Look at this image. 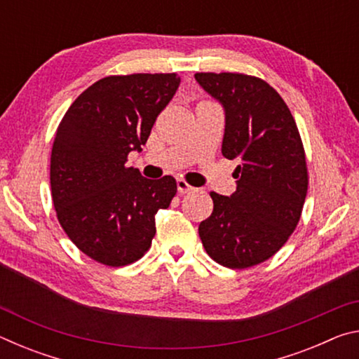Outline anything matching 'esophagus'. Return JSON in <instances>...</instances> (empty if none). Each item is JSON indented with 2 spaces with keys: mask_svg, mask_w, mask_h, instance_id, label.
I'll use <instances>...</instances> for the list:
<instances>
[{
  "mask_svg": "<svg viewBox=\"0 0 359 359\" xmlns=\"http://www.w3.org/2000/svg\"><path fill=\"white\" fill-rule=\"evenodd\" d=\"M177 190L180 194L194 191V187H191L185 179H177Z\"/></svg>",
  "mask_w": 359,
  "mask_h": 359,
  "instance_id": "1",
  "label": "esophagus"
}]
</instances>
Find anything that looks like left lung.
<instances>
[{"instance_id": "8db88e82", "label": "left lung", "mask_w": 359, "mask_h": 359, "mask_svg": "<svg viewBox=\"0 0 359 359\" xmlns=\"http://www.w3.org/2000/svg\"><path fill=\"white\" fill-rule=\"evenodd\" d=\"M194 79L223 104L222 154L239 163L236 191H210L214 210L199 224V238L218 264L245 269L274 257L299 222L306 151L288 106L263 79L241 72H196Z\"/></svg>"}]
</instances>
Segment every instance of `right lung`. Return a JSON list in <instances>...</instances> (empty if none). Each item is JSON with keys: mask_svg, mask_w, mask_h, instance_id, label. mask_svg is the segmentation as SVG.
I'll return each instance as SVG.
<instances>
[{"mask_svg": "<svg viewBox=\"0 0 359 359\" xmlns=\"http://www.w3.org/2000/svg\"><path fill=\"white\" fill-rule=\"evenodd\" d=\"M180 77L107 76L82 92L60 121L50 156L57 218L79 250L120 267L142 258L156 233L155 215L177 193L171 175L151 180L128 168L141 151Z\"/></svg>", "mask_w": 359, "mask_h": 359, "instance_id": "obj_1", "label": "right lung"}]
</instances>
